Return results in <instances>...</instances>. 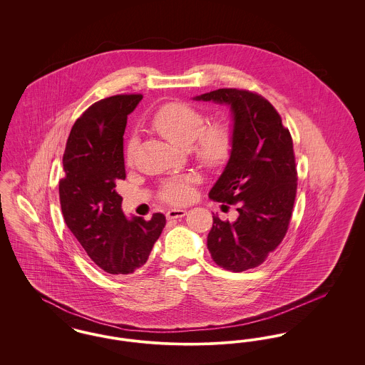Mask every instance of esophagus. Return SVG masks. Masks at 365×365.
I'll return each instance as SVG.
<instances>
[{
  "label": "esophagus",
  "mask_w": 365,
  "mask_h": 365,
  "mask_svg": "<svg viewBox=\"0 0 365 365\" xmlns=\"http://www.w3.org/2000/svg\"><path fill=\"white\" fill-rule=\"evenodd\" d=\"M187 215L186 209H170L167 212V219H178V217H183Z\"/></svg>",
  "instance_id": "obj_1"
}]
</instances>
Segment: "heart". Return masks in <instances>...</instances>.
Masks as SVG:
<instances>
[{"instance_id": "1", "label": "heart", "mask_w": 365, "mask_h": 365, "mask_svg": "<svg viewBox=\"0 0 365 365\" xmlns=\"http://www.w3.org/2000/svg\"><path fill=\"white\" fill-rule=\"evenodd\" d=\"M157 133L179 148H189L195 140V155L208 167H217L227 160L232 145V135L225 123H215L205 127V118L192 106L182 103L163 105L150 120ZM137 146V137L127 142V160L131 161ZM194 176L186 175L167 180L160 195L164 201L179 205L192 197L191 183Z\"/></svg>"}]
</instances>
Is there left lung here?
Returning <instances> with one entry per match:
<instances>
[{
    "mask_svg": "<svg viewBox=\"0 0 365 365\" xmlns=\"http://www.w3.org/2000/svg\"><path fill=\"white\" fill-rule=\"evenodd\" d=\"M192 100L228 105L232 116L230 158L209 198L237 205L238 217L223 222L213 215L209 253L228 271L255 268L278 247L292 219L297 191L292 135L277 109L256 93L219 88Z\"/></svg>",
    "mask_w": 365,
    "mask_h": 365,
    "instance_id": "left-lung-1",
    "label": "left lung"
}]
</instances>
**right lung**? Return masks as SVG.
I'll return each mask as SVG.
<instances>
[{
    "instance_id": "add662e5",
    "label": "right lung",
    "mask_w": 365,
    "mask_h": 365,
    "mask_svg": "<svg viewBox=\"0 0 365 365\" xmlns=\"http://www.w3.org/2000/svg\"><path fill=\"white\" fill-rule=\"evenodd\" d=\"M140 94L104 98L75 122L63 156L58 183L66 225L88 257L110 275H130L149 259L165 216L127 219L116 182L125 178L123 135Z\"/></svg>"
}]
</instances>
